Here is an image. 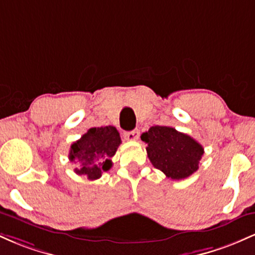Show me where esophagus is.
Returning a JSON list of instances; mask_svg holds the SVG:
<instances>
[{"label":"esophagus","instance_id":"34e87169","mask_svg":"<svg viewBox=\"0 0 255 255\" xmlns=\"http://www.w3.org/2000/svg\"><path fill=\"white\" fill-rule=\"evenodd\" d=\"M139 135H140V131L137 129H134L130 131H125L124 133L125 139H127V140H136L137 137H139Z\"/></svg>","mask_w":255,"mask_h":255}]
</instances>
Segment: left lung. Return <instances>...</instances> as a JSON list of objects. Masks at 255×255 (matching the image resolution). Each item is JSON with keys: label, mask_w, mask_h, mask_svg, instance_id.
Masks as SVG:
<instances>
[{"label": "left lung", "mask_w": 255, "mask_h": 255, "mask_svg": "<svg viewBox=\"0 0 255 255\" xmlns=\"http://www.w3.org/2000/svg\"><path fill=\"white\" fill-rule=\"evenodd\" d=\"M147 144V157L166 177L182 180L199 169L204 147L187 134L166 126H153L141 134Z\"/></svg>", "instance_id": "1"}]
</instances>
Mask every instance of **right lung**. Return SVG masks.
<instances>
[{
  "label": "right lung",
  "instance_id": "add662e5",
  "mask_svg": "<svg viewBox=\"0 0 255 255\" xmlns=\"http://www.w3.org/2000/svg\"><path fill=\"white\" fill-rule=\"evenodd\" d=\"M120 144V133L113 126L90 128L71 146L69 160L78 165L74 171L92 181L97 180L102 172L113 166L111 157L116 153Z\"/></svg>",
  "mask_w": 255,
  "mask_h": 255
}]
</instances>
